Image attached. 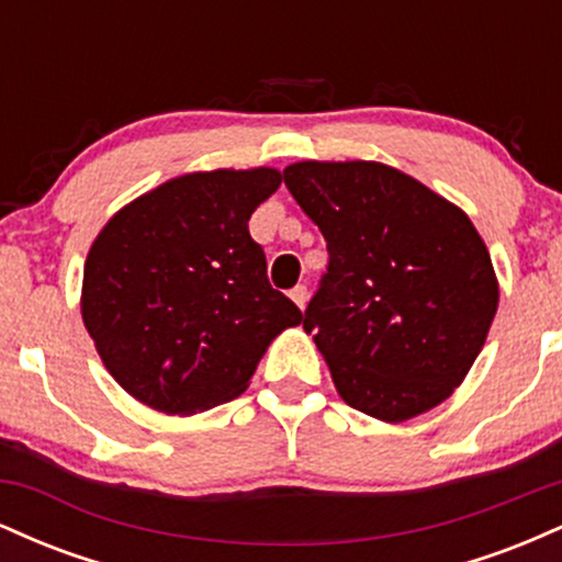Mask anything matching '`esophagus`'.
I'll return each mask as SVG.
<instances>
[{
    "instance_id": "1",
    "label": "esophagus",
    "mask_w": 562,
    "mask_h": 562,
    "mask_svg": "<svg viewBox=\"0 0 562 562\" xmlns=\"http://www.w3.org/2000/svg\"><path fill=\"white\" fill-rule=\"evenodd\" d=\"M290 299H293V303L299 308H303L306 306V301H308V290H306V285H295L293 290H290Z\"/></svg>"
}]
</instances>
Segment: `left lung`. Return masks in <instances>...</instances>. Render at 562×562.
<instances>
[{
  "label": "left lung",
  "mask_w": 562,
  "mask_h": 562,
  "mask_svg": "<svg viewBox=\"0 0 562 562\" xmlns=\"http://www.w3.org/2000/svg\"><path fill=\"white\" fill-rule=\"evenodd\" d=\"M327 243L303 330L348 406L385 423L434 409L486 344L499 288L473 222L372 160H303L282 171Z\"/></svg>",
  "instance_id": "obj_1"
}]
</instances>
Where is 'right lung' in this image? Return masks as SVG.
<instances>
[{
  "label": "right lung",
  "instance_id": "add662e5",
  "mask_svg": "<svg viewBox=\"0 0 562 562\" xmlns=\"http://www.w3.org/2000/svg\"><path fill=\"white\" fill-rule=\"evenodd\" d=\"M274 169L184 173L121 209L83 263L81 314L124 391L166 415L240 396L267 346L303 322L269 285L248 218Z\"/></svg>",
  "mask_w": 562,
  "mask_h": 562
}]
</instances>
